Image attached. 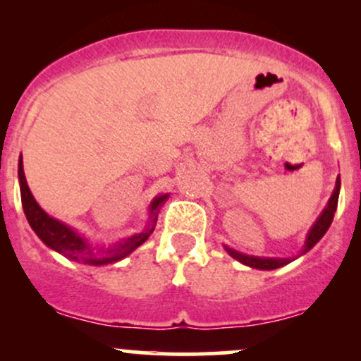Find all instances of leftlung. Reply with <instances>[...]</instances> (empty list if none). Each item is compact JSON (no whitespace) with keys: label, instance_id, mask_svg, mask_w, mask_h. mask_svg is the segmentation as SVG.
<instances>
[{"label":"left lung","instance_id":"8db88e82","mask_svg":"<svg viewBox=\"0 0 361 361\" xmlns=\"http://www.w3.org/2000/svg\"><path fill=\"white\" fill-rule=\"evenodd\" d=\"M339 188H341V178L338 175L333 195H331V198L327 200V205L324 207V210H322L321 215L317 217V221L314 222V226L310 227L307 235H305L304 250L300 251V255H305L309 250H312V247L321 241L322 235L327 233V229H329L331 222H333L334 219V212H336L338 209ZM224 247H226V251L229 252L234 259H238L239 263L246 264V267L256 268V270H276V268L285 267V264H288L290 261L295 259V256H293V258H267V256H251V255H244L241 251H235L234 247H229V246H224Z\"/></svg>","mask_w":361,"mask_h":361}]
</instances>
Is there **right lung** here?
<instances>
[{
	"label": "right lung",
	"instance_id": "right-lung-1",
	"mask_svg": "<svg viewBox=\"0 0 361 361\" xmlns=\"http://www.w3.org/2000/svg\"><path fill=\"white\" fill-rule=\"evenodd\" d=\"M18 180H20V195H22V205L25 217L34 229V233L39 235V239L45 246H49L66 258L78 261V263L88 264V267H103V264L117 263V261L127 258L130 252H134L154 231L157 222V214H159L161 205L169 195H157L154 200L149 205V217L146 227L137 234L130 238L122 239V241L111 244L109 247L93 246L85 235L78 233L68 224L57 221L49 215L45 210L37 204V200L32 195L30 188L27 185V178L23 173V157L20 154L18 159Z\"/></svg>",
	"mask_w": 361,
	"mask_h": 361
}]
</instances>
